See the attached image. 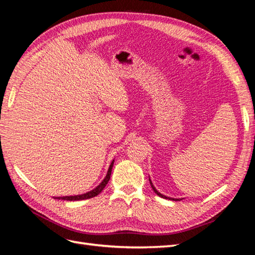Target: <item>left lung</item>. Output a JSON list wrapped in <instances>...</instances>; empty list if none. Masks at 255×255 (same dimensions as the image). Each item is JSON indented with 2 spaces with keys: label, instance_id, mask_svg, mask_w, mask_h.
Wrapping results in <instances>:
<instances>
[{
  "label": "left lung",
  "instance_id": "1",
  "mask_svg": "<svg viewBox=\"0 0 255 255\" xmlns=\"http://www.w3.org/2000/svg\"><path fill=\"white\" fill-rule=\"evenodd\" d=\"M150 184H151V187H152V189L154 190V192H155V194L157 195V196H159V197H161V198H165V199H170V200H173V201H180L179 199H172V198H169V197H166V196H164V195H161L160 192H158L156 189H155V187L153 186V184H152V182L150 181Z\"/></svg>",
  "mask_w": 255,
  "mask_h": 255
}]
</instances>
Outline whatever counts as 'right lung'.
<instances>
[{
	"label": "right lung",
	"mask_w": 255,
	"mask_h": 255,
	"mask_svg": "<svg viewBox=\"0 0 255 255\" xmlns=\"http://www.w3.org/2000/svg\"><path fill=\"white\" fill-rule=\"evenodd\" d=\"M114 166V160L112 161V164L109 168V171H107V174L105 176V179L102 181V183L99 185L98 187H96L94 190H91L87 194H84V195H79V196H70V197H58L57 199H61V200H68V201H78V200H84V199H90V198H94L96 196H98L100 192H101L104 187L106 186V184L109 183L110 179H111V174H112V169Z\"/></svg>",
	"instance_id": "1"
}]
</instances>
